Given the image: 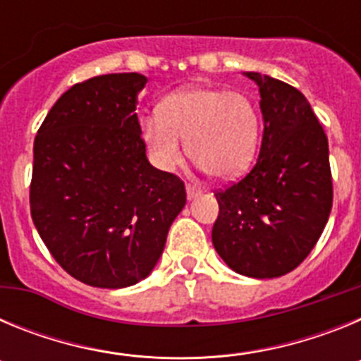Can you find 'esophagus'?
Listing matches in <instances>:
<instances>
[{
    "instance_id": "esophagus-1",
    "label": "esophagus",
    "mask_w": 361,
    "mask_h": 361,
    "mask_svg": "<svg viewBox=\"0 0 361 361\" xmlns=\"http://www.w3.org/2000/svg\"><path fill=\"white\" fill-rule=\"evenodd\" d=\"M186 193H188V199H195V197L200 195V190L197 186L186 184Z\"/></svg>"
}]
</instances>
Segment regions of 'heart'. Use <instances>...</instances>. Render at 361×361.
<instances>
[{"label":"heart","mask_w":361,"mask_h":361,"mask_svg":"<svg viewBox=\"0 0 361 361\" xmlns=\"http://www.w3.org/2000/svg\"><path fill=\"white\" fill-rule=\"evenodd\" d=\"M153 159L170 170L183 159V145L212 177L231 180L250 170L260 141V114L245 94L193 86L166 97L159 117L142 123Z\"/></svg>","instance_id":"heart-1"}]
</instances>
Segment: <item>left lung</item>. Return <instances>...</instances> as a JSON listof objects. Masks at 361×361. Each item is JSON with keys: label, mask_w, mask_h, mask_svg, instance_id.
<instances>
[{"label": "left lung", "mask_w": 361, "mask_h": 361, "mask_svg": "<svg viewBox=\"0 0 361 361\" xmlns=\"http://www.w3.org/2000/svg\"><path fill=\"white\" fill-rule=\"evenodd\" d=\"M245 75L260 92L262 146L250 173L215 193L212 238L238 275L276 279L304 262L329 220V142L295 86L258 72Z\"/></svg>", "instance_id": "8db88e82"}]
</instances>
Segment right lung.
Listing matches in <instances>:
<instances>
[{
    "label": "right lung",
    "mask_w": 361,
    "mask_h": 361,
    "mask_svg": "<svg viewBox=\"0 0 361 361\" xmlns=\"http://www.w3.org/2000/svg\"><path fill=\"white\" fill-rule=\"evenodd\" d=\"M146 81L132 72L73 85L34 141V226L56 262L94 288L146 279L186 204L183 180L146 159L135 114Z\"/></svg>",
    "instance_id": "right-lung-1"
}]
</instances>
